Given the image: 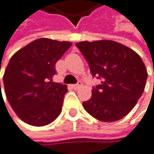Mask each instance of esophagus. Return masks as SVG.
Wrapping results in <instances>:
<instances>
[{
    "label": "esophagus",
    "mask_w": 154,
    "mask_h": 154,
    "mask_svg": "<svg viewBox=\"0 0 154 154\" xmlns=\"http://www.w3.org/2000/svg\"><path fill=\"white\" fill-rule=\"evenodd\" d=\"M72 87H73V88H75V89H79V88H80L82 87V82H79L78 84L73 85Z\"/></svg>",
    "instance_id": "1"
}]
</instances>
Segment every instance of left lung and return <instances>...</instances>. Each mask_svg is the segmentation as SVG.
I'll use <instances>...</instances> for the list:
<instances>
[{
  "mask_svg": "<svg viewBox=\"0 0 154 154\" xmlns=\"http://www.w3.org/2000/svg\"><path fill=\"white\" fill-rule=\"evenodd\" d=\"M87 59L93 76L101 85L83 103L94 118L115 122L127 116L143 93L148 73L141 57L132 48L114 40L81 41L75 44Z\"/></svg>",
  "mask_w": 154,
  "mask_h": 154,
  "instance_id": "obj_1",
  "label": "left lung"
}]
</instances>
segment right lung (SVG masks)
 Listing matches in <instances>:
<instances>
[{
  "mask_svg": "<svg viewBox=\"0 0 154 154\" xmlns=\"http://www.w3.org/2000/svg\"><path fill=\"white\" fill-rule=\"evenodd\" d=\"M71 45L41 38L11 57L3 75L5 94L12 110L26 124L44 126L60 115L67 87L52 82V78L56 63Z\"/></svg>",
  "mask_w": 154,
  "mask_h": 154,
  "instance_id": "obj_1",
  "label": "right lung"
}]
</instances>
